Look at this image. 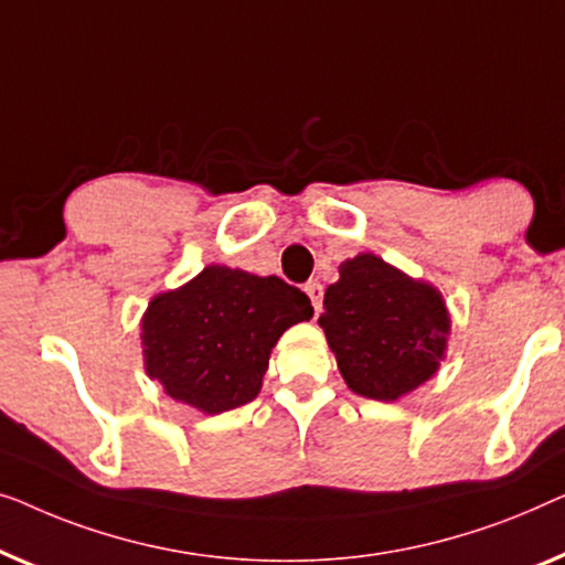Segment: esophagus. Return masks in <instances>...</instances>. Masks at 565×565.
I'll return each instance as SVG.
<instances>
[{
    "label": "esophagus",
    "instance_id": "obj_1",
    "mask_svg": "<svg viewBox=\"0 0 565 565\" xmlns=\"http://www.w3.org/2000/svg\"><path fill=\"white\" fill-rule=\"evenodd\" d=\"M305 291H307V297H309V301H312V307H315V315H320V309H322V284L320 281H307L305 284Z\"/></svg>",
    "mask_w": 565,
    "mask_h": 565
}]
</instances>
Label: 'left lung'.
<instances>
[{
	"label": "left lung",
	"mask_w": 565,
	"mask_h": 565,
	"mask_svg": "<svg viewBox=\"0 0 565 565\" xmlns=\"http://www.w3.org/2000/svg\"><path fill=\"white\" fill-rule=\"evenodd\" d=\"M320 328L345 384L365 399L394 402L438 371L450 330L433 286L361 253L324 291Z\"/></svg>",
	"instance_id": "left-lung-1"
}]
</instances>
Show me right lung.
Returning <instances> with one entry per match:
<instances>
[{
	"mask_svg": "<svg viewBox=\"0 0 565 565\" xmlns=\"http://www.w3.org/2000/svg\"><path fill=\"white\" fill-rule=\"evenodd\" d=\"M312 315L307 294L279 276L206 266L148 305L146 371L177 402L220 415L256 399L276 340Z\"/></svg>",
	"mask_w": 565,
	"mask_h": 565,
	"instance_id": "add662e5",
	"label": "right lung"
}]
</instances>
